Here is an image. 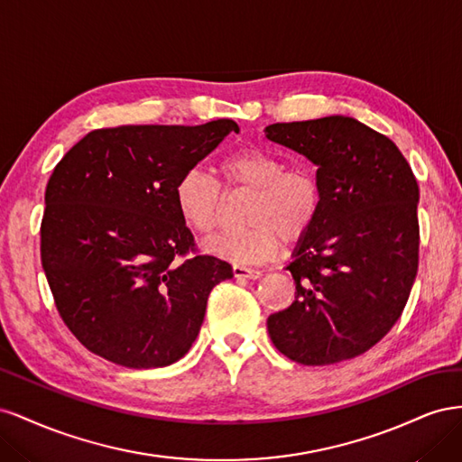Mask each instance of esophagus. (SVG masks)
Masks as SVG:
<instances>
[{"label": "esophagus", "mask_w": 462, "mask_h": 462, "mask_svg": "<svg viewBox=\"0 0 462 462\" xmlns=\"http://www.w3.org/2000/svg\"><path fill=\"white\" fill-rule=\"evenodd\" d=\"M233 273L236 279H260L262 272L254 268H246V265H233Z\"/></svg>", "instance_id": "obj_1"}]
</instances>
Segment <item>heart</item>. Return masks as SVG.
<instances>
[{
  "instance_id": "b5f03b06",
  "label": "heart",
  "mask_w": 462,
  "mask_h": 462,
  "mask_svg": "<svg viewBox=\"0 0 462 462\" xmlns=\"http://www.w3.org/2000/svg\"><path fill=\"white\" fill-rule=\"evenodd\" d=\"M283 167L282 158L260 148L233 152L221 162L219 170L227 187L253 190L246 212L253 226L209 239V254L235 265L262 263L275 256L279 235L285 241H297L309 233L319 212V183L306 167ZM175 204L180 219L192 231L209 235L221 216V187L214 177L192 167L177 180Z\"/></svg>"
}]
</instances>
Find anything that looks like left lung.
<instances>
[{"mask_svg":"<svg viewBox=\"0 0 462 462\" xmlns=\"http://www.w3.org/2000/svg\"><path fill=\"white\" fill-rule=\"evenodd\" d=\"M265 138L318 171L321 202L287 265L289 309L268 318L279 353L326 366L366 353L399 319L418 270V183L387 136L353 117L273 123Z\"/></svg>","mask_w":462,"mask_h":462,"instance_id":"8db88e82","label":"left lung"}]
</instances>
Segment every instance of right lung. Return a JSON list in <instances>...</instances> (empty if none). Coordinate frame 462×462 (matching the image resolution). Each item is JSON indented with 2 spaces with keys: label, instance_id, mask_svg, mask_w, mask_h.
<instances>
[{
  "label": "right lung",
  "instance_id": "1",
  "mask_svg": "<svg viewBox=\"0 0 462 462\" xmlns=\"http://www.w3.org/2000/svg\"><path fill=\"white\" fill-rule=\"evenodd\" d=\"M233 131L231 119L97 129L55 165L42 268L67 328L94 355L163 368L199 337L209 291L233 268L208 254L179 260L194 236L177 212L175 185Z\"/></svg>",
  "mask_w": 462,
  "mask_h": 462
}]
</instances>
